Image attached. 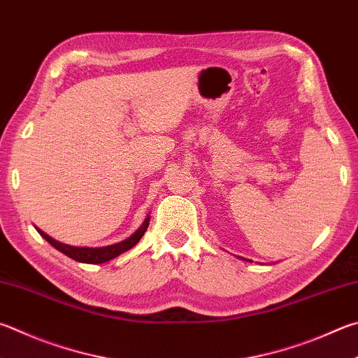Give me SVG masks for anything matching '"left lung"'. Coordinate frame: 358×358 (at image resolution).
<instances>
[{
	"label": "left lung",
	"instance_id": "left-lung-1",
	"mask_svg": "<svg viewBox=\"0 0 358 358\" xmlns=\"http://www.w3.org/2000/svg\"><path fill=\"white\" fill-rule=\"evenodd\" d=\"M239 259H244V262H249V263H252V259H245V258H243V257H238Z\"/></svg>",
	"mask_w": 358,
	"mask_h": 358
}]
</instances>
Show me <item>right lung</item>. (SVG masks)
Returning <instances> with one entry per match:
<instances>
[{"instance_id":"add662e5","label":"right lung","mask_w":358,"mask_h":358,"mask_svg":"<svg viewBox=\"0 0 358 358\" xmlns=\"http://www.w3.org/2000/svg\"><path fill=\"white\" fill-rule=\"evenodd\" d=\"M148 224H150V216L147 214L144 222H142V225L133 233L131 236H128L127 239H123V241H120V243L105 245V247H75V245H69V244L56 241V239L48 236L47 233L42 231L41 229H37V227H36V230L41 233V236L45 239V241H48L51 245L55 247L56 250L62 252L64 255L70 257L71 259H75V262L87 263V264H101V263L109 262V259L122 255L123 252L133 249V247L139 243V239L144 236Z\"/></svg>"}]
</instances>
